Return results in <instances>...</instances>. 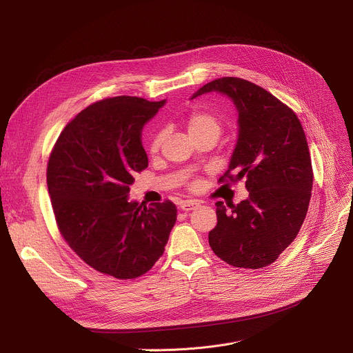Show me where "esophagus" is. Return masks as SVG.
<instances>
[{"instance_id": "obj_1", "label": "esophagus", "mask_w": 353, "mask_h": 353, "mask_svg": "<svg viewBox=\"0 0 353 353\" xmlns=\"http://www.w3.org/2000/svg\"><path fill=\"white\" fill-rule=\"evenodd\" d=\"M200 203L197 200H184L180 203V209L184 210V212H190V210H194L199 208Z\"/></svg>"}]
</instances>
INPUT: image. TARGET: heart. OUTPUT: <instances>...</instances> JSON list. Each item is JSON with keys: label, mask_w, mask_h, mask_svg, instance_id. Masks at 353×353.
Masks as SVG:
<instances>
[{"label": "heart", "mask_w": 353, "mask_h": 353, "mask_svg": "<svg viewBox=\"0 0 353 353\" xmlns=\"http://www.w3.org/2000/svg\"><path fill=\"white\" fill-rule=\"evenodd\" d=\"M188 128H189V134H199V133H206V132H213L219 136L220 133V121L216 116L210 113H205V111H196L188 121ZM164 133L159 132L154 134V137L150 141V152L157 153L159 148L163 143Z\"/></svg>", "instance_id": "obj_1"}]
</instances>
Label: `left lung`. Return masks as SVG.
I'll return each mask as SVG.
<instances>
[{
	"label": "left lung",
	"mask_w": 353,
	"mask_h": 353,
	"mask_svg": "<svg viewBox=\"0 0 353 353\" xmlns=\"http://www.w3.org/2000/svg\"><path fill=\"white\" fill-rule=\"evenodd\" d=\"M229 97L237 111V141L220 181L245 180L249 197L230 210L217 201L209 245L221 261L245 269L273 263L298 236L307 213L313 173L303 127L265 88L223 77L199 88Z\"/></svg>",
	"instance_id": "8db88e82"
}]
</instances>
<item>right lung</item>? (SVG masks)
<instances>
[{"mask_svg": "<svg viewBox=\"0 0 353 353\" xmlns=\"http://www.w3.org/2000/svg\"><path fill=\"white\" fill-rule=\"evenodd\" d=\"M164 104L130 96L91 104L65 125L48 160V193L65 242L117 279L154 266L177 219L172 201L145 208L128 197L134 174L148 165L143 127Z\"/></svg>", "mask_w": 353, "mask_h": 353, "instance_id": "1", "label": "right lung"}]
</instances>
